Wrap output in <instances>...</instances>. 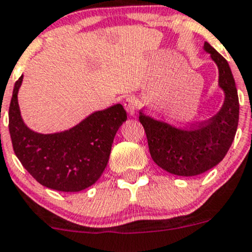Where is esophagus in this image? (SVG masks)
Masks as SVG:
<instances>
[{"mask_svg":"<svg viewBox=\"0 0 252 252\" xmlns=\"http://www.w3.org/2000/svg\"><path fill=\"white\" fill-rule=\"evenodd\" d=\"M124 107L127 110V113L129 114V115H133L134 111H136L137 109V99L134 95H127L126 99L124 100Z\"/></svg>","mask_w":252,"mask_h":252,"instance_id":"esophagus-1","label":"esophagus"}]
</instances>
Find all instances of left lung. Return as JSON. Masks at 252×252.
<instances>
[{
	"mask_svg": "<svg viewBox=\"0 0 252 252\" xmlns=\"http://www.w3.org/2000/svg\"><path fill=\"white\" fill-rule=\"evenodd\" d=\"M204 49L219 66V85L224 91L221 110L209 121L190 127H175L139 111L152 159L177 176H196L222 161L234 141L239 121V99L229 64L205 42Z\"/></svg>",
	"mask_w": 252,
	"mask_h": 252,
	"instance_id": "left-lung-1",
	"label": "left lung"
}]
</instances>
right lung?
I'll return each instance as SVG.
<instances>
[{"label": "right lung", "instance_id": "1", "mask_svg": "<svg viewBox=\"0 0 252 252\" xmlns=\"http://www.w3.org/2000/svg\"><path fill=\"white\" fill-rule=\"evenodd\" d=\"M23 75L15 82L9 104V133L15 155L42 186L59 191H80L105 170L114 137L125 123L121 104L95 111L79 125L58 133L33 132L24 124L18 104Z\"/></svg>", "mask_w": 252, "mask_h": 252}]
</instances>
